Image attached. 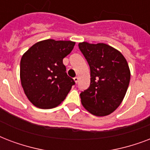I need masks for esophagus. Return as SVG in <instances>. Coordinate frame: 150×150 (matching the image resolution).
<instances>
[{"label":"esophagus","instance_id":"esophagus-1","mask_svg":"<svg viewBox=\"0 0 150 150\" xmlns=\"http://www.w3.org/2000/svg\"><path fill=\"white\" fill-rule=\"evenodd\" d=\"M74 81H75V83H77L79 81V77L78 76H76V77H74Z\"/></svg>","mask_w":150,"mask_h":150}]
</instances>
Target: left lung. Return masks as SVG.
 <instances>
[{"label":"left lung","mask_w":150,"mask_h":150,"mask_svg":"<svg viewBox=\"0 0 150 150\" xmlns=\"http://www.w3.org/2000/svg\"><path fill=\"white\" fill-rule=\"evenodd\" d=\"M91 70L89 88L81 93L86 110L97 117H104L117 110L129 85L131 72L124 55L103 43H79Z\"/></svg>","instance_id":"obj_1"}]
</instances>
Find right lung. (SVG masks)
Here are the masks:
<instances>
[{"label": "right lung", "instance_id": "1", "mask_svg": "<svg viewBox=\"0 0 150 150\" xmlns=\"http://www.w3.org/2000/svg\"><path fill=\"white\" fill-rule=\"evenodd\" d=\"M71 40H41L23 54L20 80L24 93L36 107L52 109L64 100L75 82L62 59L74 49Z\"/></svg>", "mask_w": 150, "mask_h": 150}]
</instances>
